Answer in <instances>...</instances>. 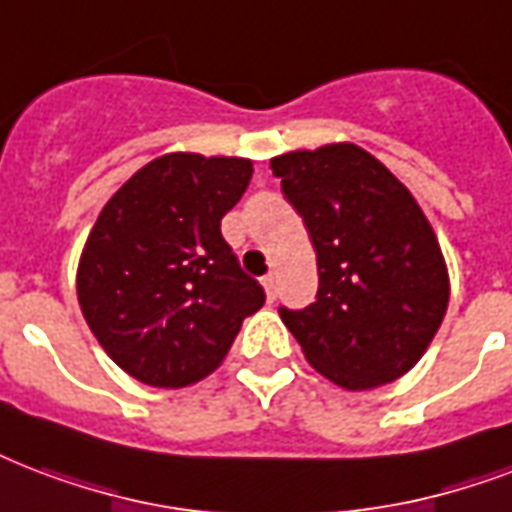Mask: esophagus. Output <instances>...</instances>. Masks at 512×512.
<instances>
[{
	"mask_svg": "<svg viewBox=\"0 0 512 512\" xmlns=\"http://www.w3.org/2000/svg\"><path fill=\"white\" fill-rule=\"evenodd\" d=\"M263 287H265V298L276 300V295H279V287H276V273H268V276H263Z\"/></svg>",
	"mask_w": 512,
	"mask_h": 512,
	"instance_id": "obj_1",
	"label": "esophagus"
}]
</instances>
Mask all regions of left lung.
Wrapping results in <instances>:
<instances>
[{"label":"left lung","instance_id":"8db88e82","mask_svg":"<svg viewBox=\"0 0 512 512\" xmlns=\"http://www.w3.org/2000/svg\"><path fill=\"white\" fill-rule=\"evenodd\" d=\"M317 252V300L279 308L300 349L333 384L362 392L405 376L448 308L438 236L411 190L351 142L271 158Z\"/></svg>","mask_w":512,"mask_h":512}]
</instances>
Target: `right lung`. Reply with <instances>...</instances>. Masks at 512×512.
<instances>
[{
  "mask_svg": "<svg viewBox=\"0 0 512 512\" xmlns=\"http://www.w3.org/2000/svg\"><path fill=\"white\" fill-rule=\"evenodd\" d=\"M249 179L247 158L169 152L101 209L77 300L101 349L136 381L179 389L206 378L265 303L220 230Z\"/></svg>",
  "mask_w": 512,
  "mask_h": 512,
  "instance_id": "obj_1",
  "label": "right lung"
}]
</instances>
